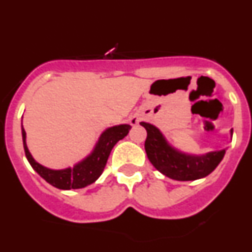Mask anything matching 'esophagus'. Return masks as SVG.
I'll use <instances>...</instances> for the list:
<instances>
[{"label": "esophagus", "instance_id": "1", "mask_svg": "<svg viewBox=\"0 0 252 252\" xmlns=\"http://www.w3.org/2000/svg\"><path fill=\"white\" fill-rule=\"evenodd\" d=\"M130 122H131V125H136L137 124V119H135V117H133V119L130 120Z\"/></svg>", "mask_w": 252, "mask_h": 252}]
</instances>
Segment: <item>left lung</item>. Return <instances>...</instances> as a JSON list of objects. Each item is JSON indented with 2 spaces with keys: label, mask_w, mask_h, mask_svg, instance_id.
Wrapping results in <instances>:
<instances>
[{
  "label": "left lung",
  "mask_w": 252,
  "mask_h": 252,
  "mask_svg": "<svg viewBox=\"0 0 252 252\" xmlns=\"http://www.w3.org/2000/svg\"><path fill=\"white\" fill-rule=\"evenodd\" d=\"M141 126L148 132L145 150L149 160L160 173L171 179L187 182L207 177L217 168L226 153L220 150L202 157L186 155L171 148L155 126L146 122H141Z\"/></svg>",
  "instance_id": "left-lung-1"
}]
</instances>
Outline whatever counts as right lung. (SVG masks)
I'll return each instance as SVG.
<instances>
[{"label":"right lung","instance_id":"right-lung-1","mask_svg":"<svg viewBox=\"0 0 252 252\" xmlns=\"http://www.w3.org/2000/svg\"><path fill=\"white\" fill-rule=\"evenodd\" d=\"M130 128V125H120V126H113V127L106 130L101 135L98 144L95 145L94 150L90 157L77 164L73 169L68 168L64 170H51V169L40 165L39 162L32 159L30 151L26 146V132L24 127H22V141H24L26 158H28L30 165L36 170L37 174L55 188L69 190V189L84 188L98 179L99 175L103 173L111 150L120 140H122L127 135Z\"/></svg>","mask_w":252,"mask_h":252}]
</instances>
